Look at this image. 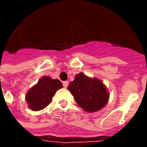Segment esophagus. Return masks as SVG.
<instances>
[{
    "mask_svg": "<svg viewBox=\"0 0 147 147\" xmlns=\"http://www.w3.org/2000/svg\"><path fill=\"white\" fill-rule=\"evenodd\" d=\"M67 86H68V82L67 81H64L63 82V86H64V88H67Z\"/></svg>",
    "mask_w": 147,
    "mask_h": 147,
    "instance_id": "obj_1",
    "label": "esophagus"
}]
</instances>
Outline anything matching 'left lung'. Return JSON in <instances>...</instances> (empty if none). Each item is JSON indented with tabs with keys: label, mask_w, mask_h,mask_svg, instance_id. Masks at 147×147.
<instances>
[{
	"label": "left lung",
	"mask_w": 147,
	"mask_h": 147,
	"mask_svg": "<svg viewBox=\"0 0 147 147\" xmlns=\"http://www.w3.org/2000/svg\"><path fill=\"white\" fill-rule=\"evenodd\" d=\"M67 90L74 96L78 105L86 112L100 110L107 104L109 98V94L101 80L89 78L83 73L76 76Z\"/></svg>",
	"instance_id": "1"
}]
</instances>
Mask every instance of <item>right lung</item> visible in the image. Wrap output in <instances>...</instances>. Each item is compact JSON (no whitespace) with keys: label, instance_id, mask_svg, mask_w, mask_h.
I'll return each mask as SVG.
<instances>
[{"label":"right lung","instance_id":"obj_1","mask_svg":"<svg viewBox=\"0 0 147 147\" xmlns=\"http://www.w3.org/2000/svg\"><path fill=\"white\" fill-rule=\"evenodd\" d=\"M63 86L59 80L42 77L36 85L32 86L26 95V101L31 110L38 111L45 108L51 102L55 93Z\"/></svg>","mask_w":147,"mask_h":147}]
</instances>
